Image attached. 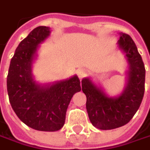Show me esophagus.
Segmentation results:
<instances>
[{"label": "esophagus", "mask_w": 150, "mask_h": 150, "mask_svg": "<svg viewBox=\"0 0 150 150\" xmlns=\"http://www.w3.org/2000/svg\"><path fill=\"white\" fill-rule=\"evenodd\" d=\"M77 75H78V77L80 78V79H82L84 76H86V74H87V71H86V69H84V68H80L78 70H77Z\"/></svg>", "instance_id": "34e87169"}]
</instances>
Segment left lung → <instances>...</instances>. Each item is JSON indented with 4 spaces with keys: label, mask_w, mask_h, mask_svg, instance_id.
<instances>
[{
    "label": "left lung",
    "mask_w": 150,
    "mask_h": 150,
    "mask_svg": "<svg viewBox=\"0 0 150 150\" xmlns=\"http://www.w3.org/2000/svg\"><path fill=\"white\" fill-rule=\"evenodd\" d=\"M120 35L118 46L126 53L129 65L127 81L122 93L111 98L89 78L81 81L90 121L101 130H111L127 124L139 109L144 94L145 68L142 57L130 35L124 33H120Z\"/></svg>",
    "instance_id": "left-lung-1"
}]
</instances>
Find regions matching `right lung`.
I'll use <instances>...</instances> for the list:
<instances>
[{
  "mask_svg": "<svg viewBox=\"0 0 150 150\" xmlns=\"http://www.w3.org/2000/svg\"><path fill=\"white\" fill-rule=\"evenodd\" d=\"M50 33L49 27L39 26L19 43L6 79L9 101L17 116L28 127L43 132H55L64 127L69 102L81 90L76 75L52 85L41 86L34 81L33 61L39 44Z\"/></svg>",
  "mask_w": 150,
  "mask_h": 150,
  "instance_id": "1",
  "label": "right lung"
}]
</instances>
